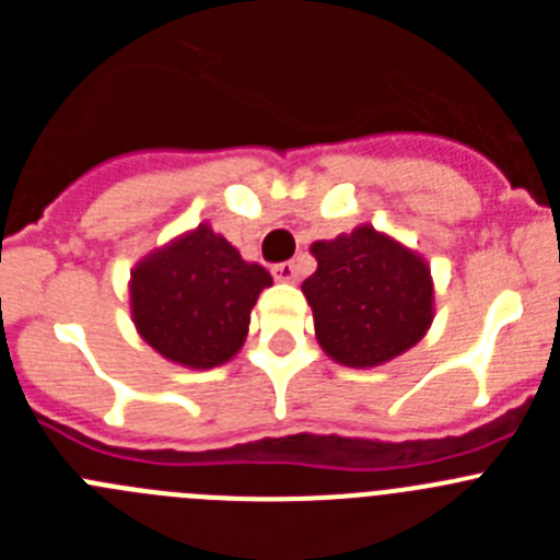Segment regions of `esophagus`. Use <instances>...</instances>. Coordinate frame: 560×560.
<instances>
[{
	"label": "esophagus",
	"mask_w": 560,
	"mask_h": 560,
	"mask_svg": "<svg viewBox=\"0 0 560 560\" xmlns=\"http://www.w3.org/2000/svg\"><path fill=\"white\" fill-rule=\"evenodd\" d=\"M271 275H275L277 280H283V283H291V280H296V266L291 264V260H283V264L271 266Z\"/></svg>",
	"instance_id": "34e87169"
}]
</instances>
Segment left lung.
Segmentation results:
<instances>
[{
    "label": "left lung",
    "mask_w": 560,
    "mask_h": 560,
    "mask_svg": "<svg viewBox=\"0 0 560 560\" xmlns=\"http://www.w3.org/2000/svg\"><path fill=\"white\" fill-rule=\"evenodd\" d=\"M303 283L316 339L348 368H375L409 350L432 325V277L415 252L373 226L311 246Z\"/></svg>",
    "instance_id": "obj_1"
}]
</instances>
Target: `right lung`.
I'll list each match as a JSON object with an SVG mask.
<instances>
[{"label":"right lung","instance_id":"add662e5","mask_svg":"<svg viewBox=\"0 0 560 560\" xmlns=\"http://www.w3.org/2000/svg\"><path fill=\"white\" fill-rule=\"evenodd\" d=\"M271 275L201 224L131 271V314L142 339L185 368H219L241 350L252 305Z\"/></svg>","mask_w":560,"mask_h":560}]
</instances>
